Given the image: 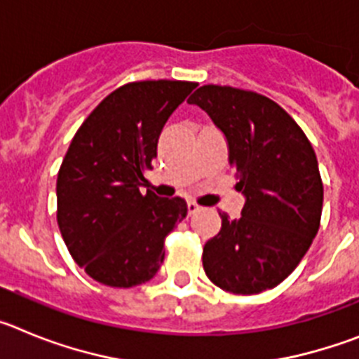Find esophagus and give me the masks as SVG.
<instances>
[{
	"mask_svg": "<svg viewBox=\"0 0 359 359\" xmlns=\"http://www.w3.org/2000/svg\"><path fill=\"white\" fill-rule=\"evenodd\" d=\"M187 208H189V214L192 215V214H196V212L199 210V205H196L194 201H189V203H187Z\"/></svg>",
	"mask_w": 359,
	"mask_h": 359,
	"instance_id": "obj_1",
	"label": "esophagus"
}]
</instances>
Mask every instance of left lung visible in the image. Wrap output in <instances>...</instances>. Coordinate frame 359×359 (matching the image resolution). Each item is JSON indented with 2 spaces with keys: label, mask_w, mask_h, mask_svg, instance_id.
<instances>
[{
  "label": "left lung",
  "mask_w": 359,
  "mask_h": 359,
  "mask_svg": "<svg viewBox=\"0 0 359 359\" xmlns=\"http://www.w3.org/2000/svg\"><path fill=\"white\" fill-rule=\"evenodd\" d=\"M187 102L201 107L224 135L246 198L239 219L219 212L221 230L203 248L205 273L236 294L271 290L302 261L320 228L323 185L315 149L264 95L208 84Z\"/></svg>",
  "instance_id": "left-lung-1"
}]
</instances>
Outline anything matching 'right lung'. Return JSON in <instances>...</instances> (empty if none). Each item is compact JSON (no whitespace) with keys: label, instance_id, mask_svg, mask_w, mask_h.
<instances>
[{"label":"right lung","instance_id":"add662e5","mask_svg":"<svg viewBox=\"0 0 359 359\" xmlns=\"http://www.w3.org/2000/svg\"><path fill=\"white\" fill-rule=\"evenodd\" d=\"M196 82L142 81L107 95L73 136L57 174V223L93 280L133 287L165 259V237L187 215L182 198L142 194L158 138Z\"/></svg>","mask_w":359,"mask_h":359}]
</instances>
